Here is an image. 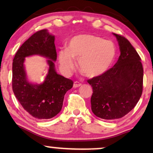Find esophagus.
I'll return each instance as SVG.
<instances>
[{
    "instance_id": "obj_1",
    "label": "esophagus",
    "mask_w": 153,
    "mask_h": 153,
    "mask_svg": "<svg viewBox=\"0 0 153 153\" xmlns=\"http://www.w3.org/2000/svg\"><path fill=\"white\" fill-rule=\"evenodd\" d=\"M81 85V83L77 82V81H75V82L74 83V84H73V87H74V88H76L80 87Z\"/></svg>"
}]
</instances>
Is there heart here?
Masks as SVG:
<instances>
[{"instance_id":"heart-1","label":"heart","mask_w":153,"mask_h":153,"mask_svg":"<svg viewBox=\"0 0 153 153\" xmlns=\"http://www.w3.org/2000/svg\"><path fill=\"white\" fill-rule=\"evenodd\" d=\"M116 56L112 41L94 35H79L70 39L67 50L59 52L58 61L62 72L70 74L78 60L79 69L88 78L102 76L111 67Z\"/></svg>"}]
</instances>
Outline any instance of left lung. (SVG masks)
I'll list each match as a JSON object with an SVG mask.
<instances>
[{
    "mask_svg": "<svg viewBox=\"0 0 153 153\" xmlns=\"http://www.w3.org/2000/svg\"><path fill=\"white\" fill-rule=\"evenodd\" d=\"M120 55L114 66L102 76L88 80L93 88L91 110L98 118L116 120L124 117L139 102L143 91L141 58L124 37L113 33Z\"/></svg>",
    "mask_w": 153,
    "mask_h": 153,
    "instance_id": "1",
    "label": "left lung"
}]
</instances>
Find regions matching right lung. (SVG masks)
<instances>
[{"label": "right lung", "mask_w": 153, "mask_h": 153, "mask_svg": "<svg viewBox=\"0 0 153 153\" xmlns=\"http://www.w3.org/2000/svg\"><path fill=\"white\" fill-rule=\"evenodd\" d=\"M55 36L47 29L37 31L27 39L15 54L12 62V89L23 108L33 117L50 119L61 111L64 96L72 88L73 81L58 74ZM47 58L49 68L45 80L40 84L28 80L24 62L29 56Z\"/></svg>", "instance_id": "obj_1"}]
</instances>
